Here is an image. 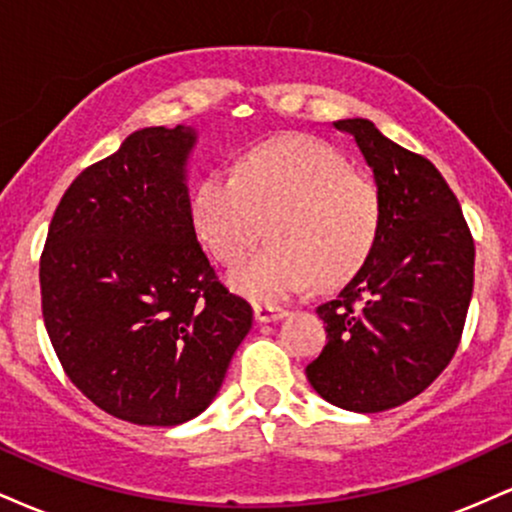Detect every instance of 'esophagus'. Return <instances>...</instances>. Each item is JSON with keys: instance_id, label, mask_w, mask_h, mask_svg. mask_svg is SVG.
Listing matches in <instances>:
<instances>
[{"instance_id": "1", "label": "esophagus", "mask_w": 512, "mask_h": 512, "mask_svg": "<svg viewBox=\"0 0 512 512\" xmlns=\"http://www.w3.org/2000/svg\"><path fill=\"white\" fill-rule=\"evenodd\" d=\"M286 315L284 308H274V305H255V320L257 322H276Z\"/></svg>"}]
</instances>
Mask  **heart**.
Returning <instances> with one entry per match:
<instances>
[{
  "label": "heart",
  "mask_w": 512,
  "mask_h": 512,
  "mask_svg": "<svg viewBox=\"0 0 512 512\" xmlns=\"http://www.w3.org/2000/svg\"><path fill=\"white\" fill-rule=\"evenodd\" d=\"M192 221L223 264L245 260L269 221L272 248L233 269L228 286L274 303L317 284L339 286L361 269L378 236L380 195L334 146L284 134L250 149L236 175L214 170L199 182Z\"/></svg>",
  "instance_id": "1"
}]
</instances>
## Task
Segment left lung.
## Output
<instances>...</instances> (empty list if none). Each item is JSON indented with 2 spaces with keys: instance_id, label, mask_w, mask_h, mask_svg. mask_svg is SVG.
Here are the masks:
<instances>
[{
  "instance_id": "1",
  "label": "left lung",
  "mask_w": 512,
  "mask_h": 512,
  "mask_svg": "<svg viewBox=\"0 0 512 512\" xmlns=\"http://www.w3.org/2000/svg\"><path fill=\"white\" fill-rule=\"evenodd\" d=\"M373 170L380 226L361 269L317 305L327 344L308 363L322 399L358 414L395 409L443 373L460 344L474 286V240L431 161L363 117L332 122Z\"/></svg>"
}]
</instances>
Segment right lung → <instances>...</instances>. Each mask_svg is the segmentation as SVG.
Listing matches in <instances>:
<instances>
[{
    "instance_id": "add662e5",
    "label": "right lung",
    "mask_w": 512,
    "mask_h": 512,
    "mask_svg": "<svg viewBox=\"0 0 512 512\" xmlns=\"http://www.w3.org/2000/svg\"><path fill=\"white\" fill-rule=\"evenodd\" d=\"M197 129L132 132L64 192L40 293L64 373L96 407L178 426L219 395L252 308L216 281L192 221Z\"/></svg>"
}]
</instances>
